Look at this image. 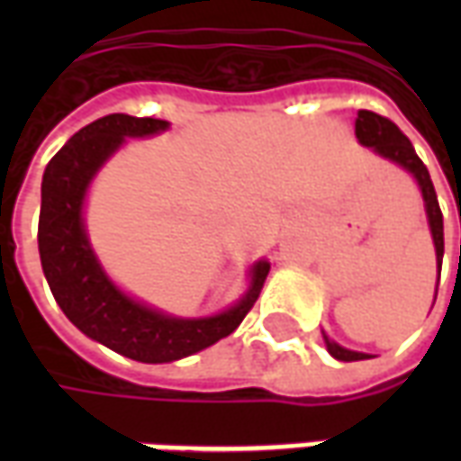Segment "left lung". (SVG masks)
I'll return each instance as SVG.
<instances>
[{"mask_svg": "<svg viewBox=\"0 0 461 461\" xmlns=\"http://www.w3.org/2000/svg\"><path fill=\"white\" fill-rule=\"evenodd\" d=\"M356 138L360 145H366L373 152H377L380 158L395 162L397 167L407 170L415 177L417 187L422 192V202H425V214L429 231H432V241H435V254H437V284H439V271H442V257H445V227H442V212H439V202H437L435 185L429 180V172H427L425 162L417 158L412 142L407 140L402 131L397 128L395 122L387 121L383 115L373 113V111H357L356 118ZM437 299V294H435ZM326 348L336 360H367L373 357L370 353H357V350H348V348L339 346L336 340H330L323 333Z\"/></svg>", "mask_w": 461, "mask_h": 461, "instance_id": "left-lung-1", "label": "left lung"}]
</instances>
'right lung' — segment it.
I'll use <instances>...</instances> for the list:
<instances>
[{"mask_svg":"<svg viewBox=\"0 0 461 461\" xmlns=\"http://www.w3.org/2000/svg\"><path fill=\"white\" fill-rule=\"evenodd\" d=\"M170 122L113 113L86 125L49 160L41 180L39 257L66 319L88 339L140 363H172L237 330L257 303L271 264H251L249 284L230 309L202 319H180L132 299L105 274L88 241L86 194L105 162L128 138H150Z\"/></svg>","mask_w":461,"mask_h":461,"instance_id":"add662e5","label":"right lung"}]
</instances>
